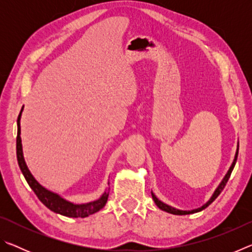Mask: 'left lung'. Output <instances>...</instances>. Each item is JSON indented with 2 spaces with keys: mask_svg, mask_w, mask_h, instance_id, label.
Returning a JSON list of instances; mask_svg holds the SVG:
<instances>
[{
  "mask_svg": "<svg viewBox=\"0 0 252 252\" xmlns=\"http://www.w3.org/2000/svg\"><path fill=\"white\" fill-rule=\"evenodd\" d=\"M238 150H239V148H237V152H236V156H234V160H233V162H232L231 167H230V169H229V171H228V172H227V174H225V176H224L223 180L221 181V183H220V185L218 186V188H217L215 192H213V194H212V197L210 198V200H209V201H208L206 204H203V206H202L201 208L194 209V210H191V211H183V210H179V209H176V208H173V207H171V206H168V204H165V203H163L162 201H160V200L158 199V198L156 197V195L152 193V198H153V200H155V202H156L157 206L159 207V208L161 209V210L167 211V212H169V213H172V215H178V216L190 215V213H195V212H199V211L203 210V209H206V208L209 206V204H211L213 201H215V200L217 199V197H218V195L221 193V191L223 190V188L225 187V185H227V182H228V180H229V178H230V176H231V172H232V170H233V168H234V165H236L237 158H238Z\"/></svg>",
  "mask_w": 252,
  "mask_h": 252,
  "instance_id": "1",
  "label": "left lung"
}]
</instances>
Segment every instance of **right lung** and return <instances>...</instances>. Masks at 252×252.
<instances>
[{
  "label": "right lung",
  "instance_id": "add662e5",
  "mask_svg": "<svg viewBox=\"0 0 252 252\" xmlns=\"http://www.w3.org/2000/svg\"><path fill=\"white\" fill-rule=\"evenodd\" d=\"M23 108L21 109V112L18 118V135H16V157H18L19 167L22 171L25 180L31 187V189L34 191V193L37 195L40 201L48 207L50 210H52L55 213H60V215L70 217V218H85V217L93 215V213L101 210L102 208L105 206L106 201H108L109 192L106 191L101 195L100 199L95 200L93 202L83 203V204H74L72 202L66 201L63 198L60 197L59 194L51 192V191L46 190L44 187H42L39 182H37L34 177L30 172V170L27 167V163L24 161L23 151H22V143H21V127H20V119L21 113H22Z\"/></svg>",
  "mask_w": 252,
  "mask_h": 252
}]
</instances>
